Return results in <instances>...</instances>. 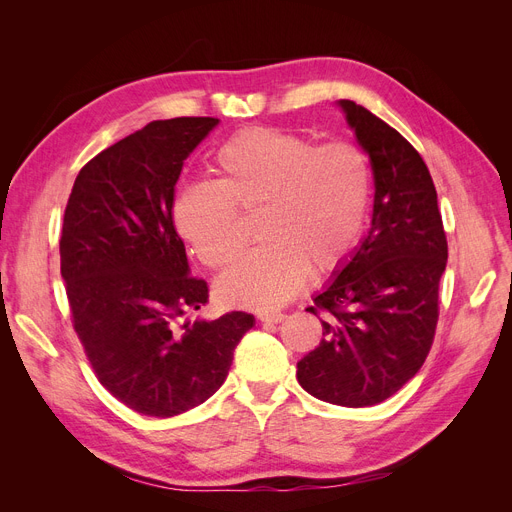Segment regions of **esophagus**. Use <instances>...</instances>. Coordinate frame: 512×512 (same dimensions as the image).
Returning <instances> with one entry per match:
<instances>
[{
  "instance_id": "34e87169",
  "label": "esophagus",
  "mask_w": 512,
  "mask_h": 512,
  "mask_svg": "<svg viewBox=\"0 0 512 512\" xmlns=\"http://www.w3.org/2000/svg\"><path fill=\"white\" fill-rule=\"evenodd\" d=\"M257 317L259 321H263V324H278V321H282L286 315L282 311H259Z\"/></svg>"
}]
</instances>
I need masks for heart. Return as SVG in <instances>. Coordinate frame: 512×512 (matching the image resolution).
<instances>
[{"label": "heart", "mask_w": 512, "mask_h": 512, "mask_svg": "<svg viewBox=\"0 0 512 512\" xmlns=\"http://www.w3.org/2000/svg\"><path fill=\"white\" fill-rule=\"evenodd\" d=\"M218 180L184 186L174 224L203 265L224 270L245 245L242 215H255L263 245L218 282L230 305L270 309L313 274L353 255L371 205V170L353 147L317 145L278 128L236 132L215 153Z\"/></svg>", "instance_id": "b5f03b06"}]
</instances>
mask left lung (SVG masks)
<instances>
[{
  "mask_svg": "<svg viewBox=\"0 0 512 512\" xmlns=\"http://www.w3.org/2000/svg\"><path fill=\"white\" fill-rule=\"evenodd\" d=\"M340 107L371 161L373 218L353 259L307 307L324 315L326 338L297 363V380L319 400L359 409L396 394L427 359L448 242L417 149L363 105Z\"/></svg>",
  "mask_w": 512,
  "mask_h": 512,
  "instance_id": "1",
  "label": "left lung"
}]
</instances>
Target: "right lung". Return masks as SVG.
Masks as SVG:
<instances>
[{
  "mask_svg": "<svg viewBox=\"0 0 512 512\" xmlns=\"http://www.w3.org/2000/svg\"><path fill=\"white\" fill-rule=\"evenodd\" d=\"M218 118L153 120L78 172L64 211L60 270L74 332L105 390L147 417L205 402L255 317L182 321L209 288L188 270L174 228L184 159Z\"/></svg>",
  "mask_w": 512,
  "mask_h": 512,
  "instance_id": "1",
  "label": "right lung"
}]
</instances>
